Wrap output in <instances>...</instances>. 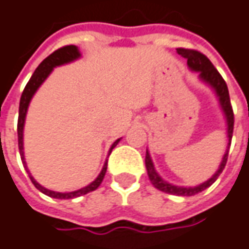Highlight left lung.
<instances>
[{
	"instance_id": "left-lung-1",
	"label": "left lung",
	"mask_w": 249,
	"mask_h": 249,
	"mask_svg": "<svg viewBox=\"0 0 249 249\" xmlns=\"http://www.w3.org/2000/svg\"><path fill=\"white\" fill-rule=\"evenodd\" d=\"M178 53L180 55L184 56L187 59V63L188 66L191 68L195 71L199 73V77L206 81L207 84H210L217 95L219 97V103H221V107L224 109L226 116V122H228V138H229V142H228V150H226L225 156L222 159V162L219 165L218 171L210 178V179L202 183L199 186L196 187H179V186H172L167 183L165 180H162L159 176V174L156 172L154 169L153 162H152V159L150 156L146 152V157H145V165H146L147 169V176L152 181L157 190H160L162 193L172 194V195H179V196H193L195 194L202 193L203 190H206L207 187H210L213 184L214 181L217 180L219 175L222 174L224 168L226 165V161H228V153H229V146H231V142H232V135H233V126H234V115H233V108L232 104H231V97H229V90H228V87H226L225 80L222 78V75L219 74L218 70L214 68V65L210 62V59L207 58L205 54H202L196 50L191 49H178Z\"/></svg>"
}]
</instances>
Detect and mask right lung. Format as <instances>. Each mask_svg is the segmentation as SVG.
Here are the masks:
<instances>
[{"instance_id": "right-lung-1", "label": "right lung", "mask_w": 249, "mask_h": 249, "mask_svg": "<svg viewBox=\"0 0 249 249\" xmlns=\"http://www.w3.org/2000/svg\"><path fill=\"white\" fill-rule=\"evenodd\" d=\"M80 56V53H78V49L70 44V46H63L61 49L55 50L53 54H50L44 61H43L37 68H36L35 73L32 74V77L30 78V81L27 82L25 88H24L23 93H21V99H20V107H18V122H17V137H18V150H20V156H21V161L25 165V161H24V152H23V128H24V121H25V114H27V109H28V104H30L32 96L36 92V89L39 88L42 85V82L47 78V75L51 73L53 68H55L58 65H63V63H68L70 61H74ZM119 140L112 143L111 146V150L109 153L112 152L116 145H118ZM25 169H27V165H25ZM106 171H107V161L103 167L100 175L96 178L95 181H92L89 186L84 187L81 190H77V191H73V193H55V191H51V190H47L42 187L39 183H36V180L30 175L31 181L34 183V186L40 191V193L49 195L51 198H56V199H73V198H77V196H81V195H85V194L90 193V191H95L97 187L102 184L103 179H104V175H106ZM28 172V169H27ZM30 174V172H28Z\"/></svg>"}]
</instances>
